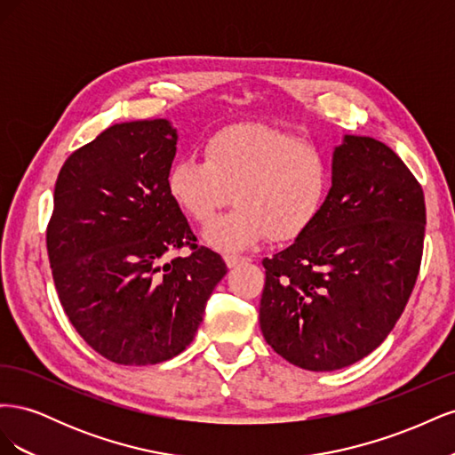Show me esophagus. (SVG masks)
Here are the masks:
<instances>
[{
	"instance_id": "1",
	"label": "esophagus",
	"mask_w": 455,
	"mask_h": 455,
	"mask_svg": "<svg viewBox=\"0 0 455 455\" xmlns=\"http://www.w3.org/2000/svg\"><path fill=\"white\" fill-rule=\"evenodd\" d=\"M224 259H226V264H228L229 269L237 267L241 264H246V261H249V258H246V256H237V254H226Z\"/></svg>"
}]
</instances>
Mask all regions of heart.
I'll return each mask as SVG.
<instances>
[{"instance_id":"obj_1","label":"heart","mask_w":455,"mask_h":455,"mask_svg":"<svg viewBox=\"0 0 455 455\" xmlns=\"http://www.w3.org/2000/svg\"><path fill=\"white\" fill-rule=\"evenodd\" d=\"M330 186L323 151L264 123H235L204 142V161L172 163L167 189L188 218L209 224L233 196L237 206L204 229L222 252L252 249L266 237L296 239L321 214Z\"/></svg>"}]
</instances>
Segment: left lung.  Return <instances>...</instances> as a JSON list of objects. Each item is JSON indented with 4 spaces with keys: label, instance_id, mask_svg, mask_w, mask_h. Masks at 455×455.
<instances>
[{
    "label": "left lung",
    "instance_id": "8db88e82",
    "mask_svg": "<svg viewBox=\"0 0 455 455\" xmlns=\"http://www.w3.org/2000/svg\"><path fill=\"white\" fill-rule=\"evenodd\" d=\"M425 197L403 159L370 136L346 134L332 154L321 214L266 258L259 328L283 359L332 371L389 336L419 273Z\"/></svg>",
    "mask_w": 455,
    "mask_h": 455
}]
</instances>
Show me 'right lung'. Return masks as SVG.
<instances>
[{
	"label": "right lung",
	"instance_id": "obj_1",
	"mask_svg": "<svg viewBox=\"0 0 455 455\" xmlns=\"http://www.w3.org/2000/svg\"><path fill=\"white\" fill-rule=\"evenodd\" d=\"M178 132L169 119L119 123L66 159L47 252L60 304L108 361L146 366L180 355L228 267L196 244L167 189ZM189 243V257L164 259Z\"/></svg>",
	"mask_w": 455,
	"mask_h": 455
}]
</instances>
